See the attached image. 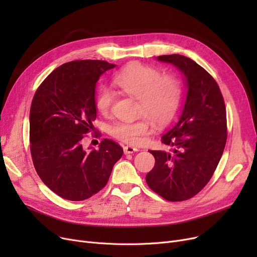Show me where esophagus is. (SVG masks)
<instances>
[{
	"mask_svg": "<svg viewBox=\"0 0 257 257\" xmlns=\"http://www.w3.org/2000/svg\"><path fill=\"white\" fill-rule=\"evenodd\" d=\"M139 149L136 147H132V146H126L124 147V153L125 154H132L134 152H138Z\"/></svg>",
	"mask_w": 257,
	"mask_h": 257,
	"instance_id": "obj_1",
	"label": "esophagus"
}]
</instances>
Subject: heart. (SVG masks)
<instances>
[{
	"instance_id": "heart-1",
	"label": "heart",
	"mask_w": 257,
	"mask_h": 257,
	"mask_svg": "<svg viewBox=\"0 0 257 257\" xmlns=\"http://www.w3.org/2000/svg\"><path fill=\"white\" fill-rule=\"evenodd\" d=\"M113 82L128 96L139 102V113L156 126H163L176 114L181 100V82L174 74H161L154 66L132 62L115 74ZM113 92L107 87L99 90L96 107L102 114L109 113ZM146 118L134 121H118L110 127L111 136L127 144L139 145L149 133Z\"/></svg>"
}]
</instances>
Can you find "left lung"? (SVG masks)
<instances>
[{
	"label": "left lung",
	"mask_w": 257,
	"mask_h": 257,
	"mask_svg": "<svg viewBox=\"0 0 257 257\" xmlns=\"http://www.w3.org/2000/svg\"><path fill=\"white\" fill-rule=\"evenodd\" d=\"M182 73L187 88L180 117L161 138L171 152H149L154 168L146 181L168 201H184L197 195L217 169L227 140L224 99L215 80L191 58L173 54L156 57Z\"/></svg>",
	"instance_id": "8db88e82"
}]
</instances>
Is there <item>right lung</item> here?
Returning a JSON list of instances; mask_svg holds the SVG:
<instances>
[{
	"label": "right lung",
	"instance_id": "1",
	"mask_svg": "<svg viewBox=\"0 0 257 257\" xmlns=\"http://www.w3.org/2000/svg\"><path fill=\"white\" fill-rule=\"evenodd\" d=\"M115 64L76 60L54 70L37 88L30 108V150L43 182L70 201L90 198L106 185L123 155L119 145L101 142L99 149L83 147L84 134L97 117L99 78Z\"/></svg>",
	"mask_w": 257,
	"mask_h": 257
}]
</instances>
